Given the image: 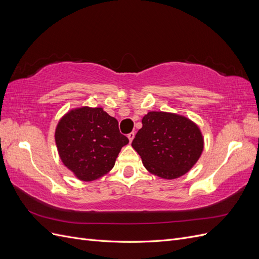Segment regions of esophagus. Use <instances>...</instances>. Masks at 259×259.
I'll list each match as a JSON object with an SVG mask.
<instances>
[{"mask_svg":"<svg viewBox=\"0 0 259 259\" xmlns=\"http://www.w3.org/2000/svg\"><path fill=\"white\" fill-rule=\"evenodd\" d=\"M134 137H135V133H134V132L130 133V134L127 135V138H128V140H130V143L133 142V139H134Z\"/></svg>","mask_w":259,"mask_h":259,"instance_id":"esophagus-1","label":"esophagus"}]
</instances>
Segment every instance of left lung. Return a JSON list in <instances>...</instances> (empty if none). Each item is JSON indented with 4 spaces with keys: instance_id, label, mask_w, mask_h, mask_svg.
<instances>
[{
    "instance_id": "8db88e82",
    "label": "left lung",
    "mask_w": 259,
    "mask_h": 259,
    "mask_svg": "<svg viewBox=\"0 0 259 259\" xmlns=\"http://www.w3.org/2000/svg\"><path fill=\"white\" fill-rule=\"evenodd\" d=\"M142 123L132 147L149 173L176 179L187 174L200 159L204 138L190 119L173 112L150 111Z\"/></svg>"
}]
</instances>
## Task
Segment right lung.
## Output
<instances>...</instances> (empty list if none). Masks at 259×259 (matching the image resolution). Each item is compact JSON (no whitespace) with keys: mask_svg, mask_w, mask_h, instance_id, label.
Wrapping results in <instances>:
<instances>
[{"mask_svg":"<svg viewBox=\"0 0 259 259\" xmlns=\"http://www.w3.org/2000/svg\"><path fill=\"white\" fill-rule=\"evenodd\" d=\"M59 158L82 182H93L110 171L122 147L128 144L119 122L103 108L80 107L68 111L55 130Z\"/></svg>","mask_w":259,"mask_h":259,"instance_id":"right-lung-1","label":"right lung"}]
</instances>
